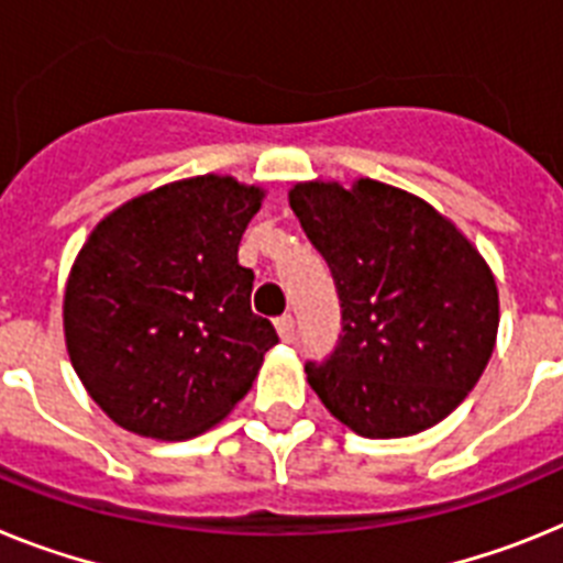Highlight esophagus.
I'll return each instance as SVG.
<instances>
[{"instance_id": "1", "label": "esophagus", "mask_w": 563, "mask_h": 563, "mask_svg": "<svg viewBox=\"0 0 563 563\" xmlns=\"http://www.w3.org/2000/svg\"><path fill=\"white\" fill-rule=\"evenodd\" d=\"M275 329H277V334H280L283 342H291V340H295V317H291V314L277 317Z\"/></svg>"}]
</instances>
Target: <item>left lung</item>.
I'll use <instances>...</instances> for the list:
<instances>
[{
    "mask_svg": "<svg viewBox=\"0 0 563 563\" xmlns=\"http://www.w3.org/2000/svg\"><path fill=\"white\" fill-rule=\"evenodd\" d=\"M336 283L342 334L309 385L368 439H402L464 402L498 334V288L462 229L383 180H302L288 189Z\"/></svg>",
    "mask_w": 563,
    "mask_h": 563,
    "instance_id": "obj_1",
    "label": "left lung"
}]
</instances>
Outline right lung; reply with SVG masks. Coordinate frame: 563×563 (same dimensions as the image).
Here are the masks:
<instances>
[{"label": "right lung", "instance_id": "right-lung-1", "mask_svg": "<svg viewBox=\"0 0 563 563\" xmlns=\"http://www.w3.org/2000/svg\"><path fill=\"white\" fill-rule=\"evenodd\" d=\"M261 187L195 175L96 223L65 286L78 379L115 424L164 442L221 422L252 388L275 325L252 311L238 246Z\"/></svg>", "mask_w": 563, "mask_h": 563}]
</instances>
